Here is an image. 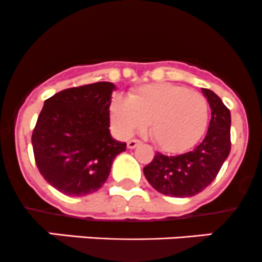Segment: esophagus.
I'll return each mask as SVG.
<instances>
[{
    "instance_id": "34e87169",
    "label": "esophagus",
    "mask_w": 262,
    "mask_h": 262,
    "mask_svg": "<svg viewBox=\"0 0 262 262\" xmlns=\"http://www.w3.org/2000/svg\"><path fill=\"white\" fill-rule=\"evenodd\" d=\"M140 144H141V141H140V140H136V139L130 140V141L127 142V147L128 149H135V147L139 146Z\"/></svg>"
}]
</instances>
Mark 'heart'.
I'll return each mask as SVG.
<instances>
[{
  "mask_svg": "<svg viewBox=\"0 0 262 262\" xmlns=\"http://www.w3.org/2000/svg\"><path fill=\"white\" fill-rule=\"evenodd\" d=\"M110 111L111 120L122 136L144 130L149 122L152 141L169 152L193 146L209 122L208 99L201 93L172 84L145 85L130 98L117 95Z\"/></svg>",
  "mask_w": 262,
  "mask_h": 262,
  "instance_id": "b5f03b06",
  "label": "heart"
}]
</instances>
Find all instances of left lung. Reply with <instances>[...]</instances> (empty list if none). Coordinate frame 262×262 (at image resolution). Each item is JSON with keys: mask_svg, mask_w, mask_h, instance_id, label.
<instances>
[{"mask_svg": "<svg viewBox=\"0 0 262 262\" xmlns=\"http://www.w3.org/2000/svg\"><path fill=\"white\" fill-rule=\"evenodd\" d=\"M211 108V120L205 139L185 154L163 155L144 167L147 182L173 198H190L208 187L218 176L230 151V112L214 92L203 89Z\"/></svg>", "mask_w": 262, "mask_h": 262, "instance_id": "1", "label": "left lung"}]
</instances>
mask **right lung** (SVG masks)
<instances>
[{"instance_id":"obj_1","label":"right lung","mask_w":262,"mask_h":262,"mask_svg":"<svg viewBox=\"0 0 262 262\" xmlns=\"http://www.w3.org/2000/svg\"><path fill=\"white\" fill-rule=\"evenodd\" d=\"M112 82L70 88L44 102L32 135L35 163L44 180L67 196L99 190L126 142L110 132Z\"/></svg>"}]
</instances>
